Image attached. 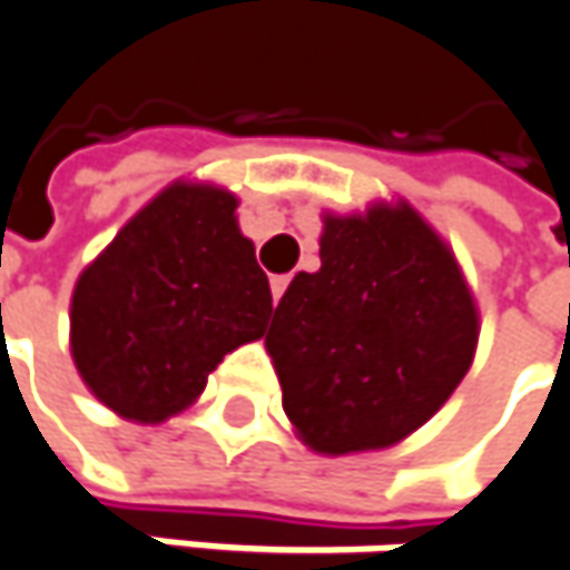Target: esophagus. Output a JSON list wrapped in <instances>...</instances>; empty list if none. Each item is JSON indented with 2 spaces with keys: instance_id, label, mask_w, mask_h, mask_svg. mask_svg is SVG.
Instances as JSON below:
<instances>
[{
  "instance_id": "esophagus-1",
  "label": "esophagus",
  "mask_w": 570,
  "mask_h": 570,
  "mask_svg": "<svg viewBox=\"0 0 570 570\" xmlns=\"http://www.w3.org/2000/svg\"><path fill=\"white\" fill-rule=\"evenodd\" d=\"M286 286H289V277L281 274V277H271V296H274V303H281V296L286 293Z\"/></svg>"
}]
</instances>
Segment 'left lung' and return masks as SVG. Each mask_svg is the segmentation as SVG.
I'll return each mask as SVG.
<instances>
[{
  "instance_id": "8db88e82",
  "label": "left lung",
  "mask_w": 570,
  "mask_h": 570,
  "mask_svg": "<svg viewBox=\"0 0 570 570\" xmlns=\"http://www.w3.org/2000/svg\"><path fill=\"white\" fill-rule=\"evenodd\" d=\"M322 267L299 271L264 338L284 413L316 454L390 449L468 374L481 316L449 242L406 199L322 216Z\"/></svg>"
}]
</instances>
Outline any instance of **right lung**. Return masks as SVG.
<instances>
[{
	"instance_id": "add662e5",
	"label": "right lung",
	"mask_w": 570,
	"mask_h": 570,
	"mask_svg": "<svg viewBox=\"0 0 570 570\" xmlns=\"http://www.w3.org/2000/svg\"><path fill=\"white\" fill-rule=\"evenodd\" d=\"M235 209L225 186H164L73 286V364L121 419L177 416L225 354L264 335L271 284Z\"/></svg>"
}]
</instances>
